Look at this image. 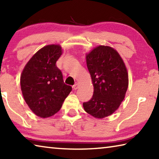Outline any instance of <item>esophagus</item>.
Instances as JSON below:
<instances>
[{
  "label": "esophagus",
  "instance_id": "obj_1",
  "mask_svg": "<svg viewBox=\"0 0 159 159\" xmlns=\"http://www.w3.org/2000/svg\"><path fill=\"white\" fill-rule=\"evenodd\" d=\"M78 87H79V84H78V83H75V84L73 85V87H72V88H73L75 90L78 89Z\"/></svg>",
  "mask_w": 159,
  "mask_h": 159
}]
</instances>
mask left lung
I'll return each mask as SVG.
<instances>
[{
	"instance_id": "obj_1",
	"label": "left lung",
	"mask_w": 159,
	"mask_h": 159,
	"mask_svg": "<svg viewBox=\"0 0 159 159\" xmlns=\"http://www.w3.org/2000/svg\"><path fill=\"white\" fill-rule=\"evenodd\" d=\"M92 84V98L83 103L87 113L103 118L113 113L123 101L128 87V74L115 49L98 46L86 56Z\"/></svg>"
}]
</instances>
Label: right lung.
Listing matches in <instances>:
<instances>
[{
    "instance_id": "right-lung-1",
    "label": "right lung",
    "mask_w": 159,
    "mask_h": 159,
    "mask_svg": "<svg viewBox=\"0 0 159 159\" xmlns=\"http://www.w3.org/2000/svg\"><path fill=\"white\" fill-rule=\"evenodd\" d=\"M62 54L61 46L48 45L41 48L26 65L20 77L25 102L36 116L48 118L58 112L72 91L64 83L56 66Z\"/></svg>"
}]
</instances>
